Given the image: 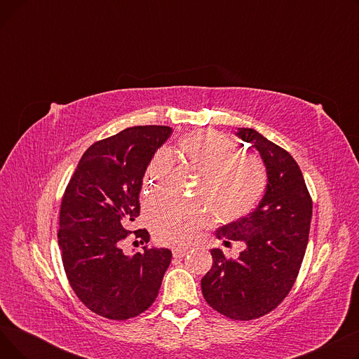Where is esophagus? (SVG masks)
<instances>
[{"mask_svg":"<svg viewBox=\"0 0 359 359\" xmlns=\"http://www.w3.org/2000/svg\"><path fill=\"white\" fill-rule=\"evenodd\" d=\"M187 250H189V249H187V248H182V246H179V248H175L172 252H173V256L175 257H183L186 253H187Z\"/></svg>","mask_w":359,"mask_h":359,"instance_id":"esophagus-1","label":"esophagus"}]
</instances>
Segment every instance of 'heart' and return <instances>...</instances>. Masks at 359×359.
<instances>
[{
  "label": "heart",
  "instance_id": "1",
  "mask_svg": "<svg viewBox=\"0 0 359 359\" xmlns=\"http://www.w3.org/2000/svg\"><path fill=\"white\" fill-rule=\"evenodd\" d=\"M184 158L202 175L201 195L219 218L236 219L253 210L266 187V170L249 154H238V145L215 130H199L179 142ZM173 164L167 148L151 160L145 183L156 189L160 177ZM210 212L199 201H183L173 195H158L147 205V219L156 237L168 244L189 241L208 221Z\"/></svg>",
  "mask_w": 359,
  "mask_h": 359
}]
</instances>
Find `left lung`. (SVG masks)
<instances>
[{"instance_id":"8db88e82","label":"left lung","mask_w":359,"mask_h":359,"mask_svg":"<svg viewBox=\"0 0 359 359\" xmlns=\"http://www.w3.org/2000/svg\"><path fill=\"white\" fill-rule=\"evenodd\" d=\"M236 135L256 148L266 167V191L256 208L217 230V237L244 241L237 260L212 249V268L202 294L214 310L233 320H253L276 309L291 291L309 243L313 202L303 173L284 148L252 128Z\"/></svg>"}]
</instances>
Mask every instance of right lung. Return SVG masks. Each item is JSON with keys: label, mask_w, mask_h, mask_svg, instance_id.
<instances>
[{"label": "right lung", "mask_w": 359, "mask_h": 359, "mask_svg": "<svg viewBox=\"0 0 359 359\" xmlns=\"http://www.w3.org/2000/svg\"><path fill=\"white\" fill-rule=\"evenodd\" d=\"M172 134L170 126H132L94 142L83 154L61 202L58 244L71 288L110 320L144 313L157 298L172 262L168 249L128 256L122 241L140 215L145 170ZM137 237L149 240L147 230Z\"/></svg>", "instance_id": "add662e5"}]
</instances>
